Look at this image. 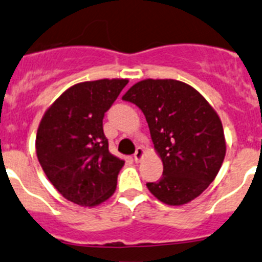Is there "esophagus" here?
<instances>
[{
	"mask_svg": "<svg viewBox=\"0 0 262 262\" xmlns=\"http://www.w3.org/2000/svg\"><path fill=\"white\" fill-rule=\"evenodd\" d=\"M144 156V149L142 148V147H138V148L136 149V154H134V160H136V162H139L142 159H143Z\"/></svg>",
	"mask_w": 262,
	"mask_h": 262,
	"instance_id": "1",
	"label": "esophagus"
}]
</instances>
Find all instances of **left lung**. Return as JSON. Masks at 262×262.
<instances>
[{"mask_svg": "<svg viewBox=\"0 0 262 262\" xmlns=\"http://www.w3.org/2000/svg\"><path fill=\"white\" fill-rule=\"evenodd\" d=\"M121 98L144 114L162 161L161 179L147 183L149 192L170 206L199 197L216 178L227 152L224 129L214 107L199 91L174 79L141 80Z\"/></svg>", "mask_w": 262, "mask_h": 262, "instance_id": "1", "label": "left lung"}]
</instances>
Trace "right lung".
<instances>
[{
	"label": "right lung",
	"mask_w": 262,
	"mask_h": 262,
	"mask_svg": "<svg viewBox=\"0 0 262 262\" xmlns=\"http://www.w3.org/2000/svg\"><path fill=\"white\" fill-rule=\"evenodd\" d=\"M128 79H98L68 88L43 114L35 137L38 161L68 201L95 207L115 193L125 161L108 151L102 120Z\"/></svg>",
	"instance_id": "obj_1"
}]
</instances>
